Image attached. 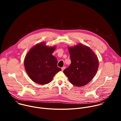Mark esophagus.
Instances as JSON below:
<instances>
[{"label": "esophagus", "instance_id": "34e87169", "mask_svg": "<svg viewBox=\"0 0 121 121\" xmlns=\"http://www.w3.org/2000/svg\"><path fill=\"white\" fill-rule=\"evenodd\" d=\"M65 66H63V67H62V68H61V69H62V71H63V70L65 69Z\"/></svg>", "mask_w": 121, "mask_h": 121}]
</instances>
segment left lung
<instances>
[{
    "mask_svg": "<svg viewBox=\"0 0 121 121\" xmlns=\"http://www.w3.org/2000/svg\"><path fill=\"white\" fill-rule=\"evenodd\" d=\"M68 50L71 63L63 72L72 84L77 87L86 85L97 71L98 58L90 47L82 44L69 47Z\"/></svg>",
    "mask_w": 121,
    "mask_h": 121,
    "instance_id": "1",
    "label": "left lung"
}]
</instances>
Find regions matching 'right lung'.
<instances>
[{
  "mask_svg": "<svg viewBox=\"0 0 121 121\" xmlns=\"http://www.w3.org/2000/svg\"><path fill=\"white\" fill-rule=\"evenodd\" d=\"M55 47L45 46L41 43L33 46L24 59L26 72L34 82L41 85L49 83L54 76L61 70L57 66V60L52 55Z\"/></svg>",
  "mask_w": 121,
  "mask_h": 121,
  "instance_id": "obj_1",
  "label": "right lung"
}]
</instances>
